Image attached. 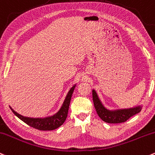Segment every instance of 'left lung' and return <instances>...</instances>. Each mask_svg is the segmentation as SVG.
Here are the masks:
<instances>
[{
  "instance_id": "obj_1",
  "label": "left lung",
  "mask_w": 155,
  "mask_h": 155,
  "mask_svg": "<svg viewBox=\"0 0 155 155\" xmlns=\"http://www.w3.org/2000/svg\"><path fill=\"white\" fill-rule=\"evenodd\" d=\"M93 100L98 116L104 121L109 124H119L127 121L132 116L140 113L142 109V107L138 106L130 109L109 110L102 104L95 90H93Z\"/></svg>"
}]
</instances>
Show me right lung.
Here are the masks:
<instances>
[{"mask_svg": "<svg viewBox=\"0 0 155 155\" xmlns=\"http://www.w3.org/2000/svg\"><path fill=\"white\" fill-rule=\"evenodd\" d=\"M76 87V84L71 88V90L68 93L67 96L65 97L62 106L61 107L60 110L57 112V113L54 114L52 116L46 117V118H29V117H25L23 115H20L17 112H15L11 107H9L13 113L16 115L18 118H19L20 120L25 122L26 124H28L30 127L33 128L37 129V130H42V131H49L54 130L57 129L60 127L61 125L63 124L64 120H66V118L68 116V109L70 102H71V96H72L73 92L74 91V88Z\"/></svg>", "mask_w": 155, "mask_h": 155, "instance_id": "right-lung-1", "label": "right lung"}]
</instances>
